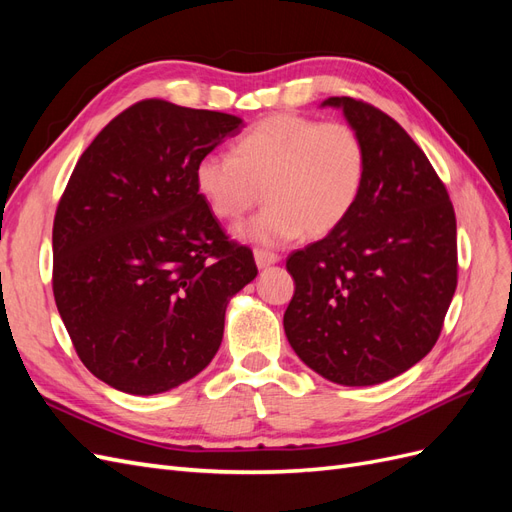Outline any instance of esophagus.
<instances>
[{"mask_svg":"<svg viewBox=\"0 0 512 512\" xmlns=\"http://www.w3.org/2000/svg\"><path fill=\"white\" fill-rule=\"evenodd\" d=\"M254 260H256L258 269H265V267L275 265V262H280V256L273 252H265V250H254Z\"/></svg>","mask_w":512,"mask_h":512,"instance_id":"esophagus-1","label":"esophagus"}]
</instances>
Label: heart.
<instances>
[{"label":"heart","instance_id":"1","mask_svg":"<svg viewBox=\"0 0 512 512\" xmlns=\"http://www.w3.org/2000/svg\"><path fill=\"white\" fill-rule=\"evenodd\" d=\"M367 149L348 123L273 115L247 130L230 153L196 164V188L220 220L237 222L262 198L267 207L237 237L280 245L301 232L322 237L346 220L361 196Z\"/></svg>","mask_w":512,"mask_h":512}]
</instances>
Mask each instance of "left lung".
<instances>
[{
	"label": "left lung",
	"instance_id": "1",
	"mask_svg": "<svg viewBox=\"0 0 512 512\" xmlns=\"http://www.w3.org/2000/svg\"><path fill=\"white\" fill-rule=\"evenodd\" d=\"M367 149L359 200L327 237L292 252L284 314L292 350L316 374L371 386L404 374L438 342L457 288V224L446 188L395 119L327 98Z\"/></svg>",
	"mask_w": 512,
	"mask_h": 512
}]
</instances>
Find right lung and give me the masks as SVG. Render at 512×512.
<instances>
[{"instance_id":"obj_1","label":"right lung","mask_w":512,"mask_h":512,"mask_svg":"<svg viewBox=\"0 0 512 512\" xmlns=\"http://www.w3.org/2000/svg\"><path fill=\"white\" fill-rule=\"evenodd\" d=\"M241 130L237 115L145 100L76 162L53 224V294L83 365L117 391L158 395L198 376L258 273L194 177Z\"/></svg>"}]
</instances>
